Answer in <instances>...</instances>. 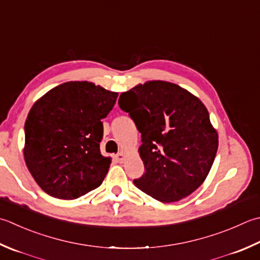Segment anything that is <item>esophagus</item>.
<instances>
[{
  "mask_svg": "<svg viewBox=\"0 0 260 260\" xmlns=\"http://www.w3.org/2000/svg\"><path fill=\"white\" fill-rule=\"evenodd\" d=\"M116 160L118 162H123L125 160V154L123 153V152H120V153L116 155Z\"/></svg>",
  "mask_w": 260,
  "mask_h": 260,
  "instance_id": "esophagus-1",
  "label": "esophagus"
}]
</instances>
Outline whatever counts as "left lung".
<instances>
[{
    "label": "left lung",
    "mask_w": 260,
    "mask_h": 260,
    "mask_svg": "<svg viewBox=\"0 0 260 260\" xmlns=\"http://www.w3.org/2000/svg\"><path fill=\"white\" fill-rule=\"evenodd\" d=\"M118 105L142 137L145 172L135 186L162 203L194 192L206 179L218 146L204 104L175 83L149 81L121 93Z\"/></svg>",
    "instance_id": "left-lung-1"
}]
</instances>
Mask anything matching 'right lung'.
Returning <instances> with one entry per match:
<instances>
[{
  "label": "right lung",
  "instance_id": "right-lung-1",
  "mask_svg": "<svg viewBox=\"0 0 260 260\" xmlns=\"http://www.w3.org/2000/svg\"><path fill=\"white\" fill-rule=\"evenodd\" d=\"M118 93L86 81L55 86L30 109L23 156L48 195L75 200L99 187L111 164L100 153L104 126Z\"/></svg>",
  "mask_w": 260,
  "mask_h": 260
}]
</instances>
